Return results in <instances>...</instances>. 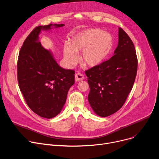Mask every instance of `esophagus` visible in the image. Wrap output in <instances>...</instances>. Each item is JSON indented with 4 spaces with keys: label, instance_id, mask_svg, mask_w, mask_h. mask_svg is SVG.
I'll return each instance as SVG.
<instances>
[{
    "label": "esophagus",
    "instance_id": "34e87169",
    "mask_svg": "<svg viewBox=\"0 0 159 159\" xmlns=\"http://www.w3.org/2000/svg\"><path fill=\"white\" fill-rule=\"evenodd\" d=\"M84 79L83 74L81 73H77L75 75V81L76 82H79L80 81H82Z\"/></svg>",
    "mask_w": 159,
    "mask_h": 159
}]
</instances>
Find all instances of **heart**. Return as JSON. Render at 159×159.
Wrapping results in <instances>:
<instances>
[{"label":"heart","mask_w":159,"mask_h":159,"mask_svg":"<svg viewBox=\"0 0 159 159\" xmlns=\"http://www.w3.org/2000/svg\"><path fill=\"white\" fill-rule=\"evenodd\" d=\"M112 36L100 29H88L73 36L69 45L63 47V57L69 67L79 60L77 52H82V61L88 66L96 67L104 61L112 47Z\"/></svg>","instance_id":"1"}]
</instances>
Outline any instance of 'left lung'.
Here are the masks:
<instances>
[{"mask_svg":"<svg viewBox=\"0 0 159 159\" xmlns=\"http://www.w3.org/2000/svg\"><path fill=\"white\" fill-rule=\"evenodd\" d=\"M137 70V58L134 43L119 27L114 55L85 71L90 87L89 102L98 116H109L123 107L132 89Z\"/></svg>","mask_w":159,"mask_h":159,"instance_id":"left-lung-1","label":"left lung"}]
</instances>
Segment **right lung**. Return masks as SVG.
<instances>
[{"label":"right lung","instance_id":"1","mask_svg":"<svg viewBox=\"0 0 159 159\" xmlns=\"http://www.w3.org/2000/svg\"><path fill=\"white\" fill-rule=\"evenodd\" d=\"M62 24L35 27L20 50L17 62L18 82L27 105L39 116L51 119L61 111L70 87L74 84L73 70L64 69L56 61L52 52L39 40L41 31H48Z\"/></svg>","mask_w":159,"mask_h":159}]
</instances>
